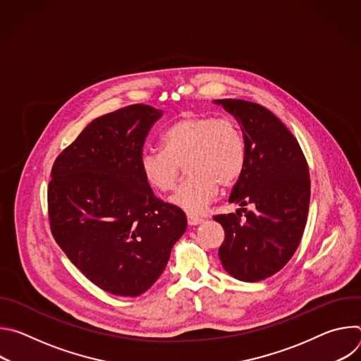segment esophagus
Instances as JSON below:
<instances>
[{
    "instance_id": "1",
    "label": "esophagus",
    "mask_w": 361,
    "mask_h": 361,
    "mask_svg": "<svg viewBox=\"0 0 361 361\" xmlns=\"http://www.w3.org/2000/svg\"><path fill=\"white\" fill-rule=\"evenodd\" d=\"M187 221H188V224H190V226H197V224L202 223L204 220H202V219H200V217H195V216L188 214V216H187Z\"/></svg>"
}]
</instances>
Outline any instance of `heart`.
Instances as JSON below:
<instances>
[{"instance_id":"obj_1","label":"heart","mask_w":361,"mask_h":361,"mask_svg":"<svg viewBox=\"0 0 361 361\" xmlns=\"http://www.w3.org/2000/svg\"><path fill=\"white\" fill-rule=\"evenodd\" d=\"M161 145V149L141 154L142 177L152 190L169 192L176 187L184 164L188 176L171 197V202L191 214L207 209L219 192V185H234L247 163L245 137L233 117L183 116L164 130Z\"/></svg>"}]
</instances>
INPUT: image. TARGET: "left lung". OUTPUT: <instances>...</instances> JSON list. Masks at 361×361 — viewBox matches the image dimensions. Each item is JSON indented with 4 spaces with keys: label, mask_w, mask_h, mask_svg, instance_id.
Listing matches in <instances>:
<instances>
[{
    "label": "left lung",
    "mask_w": 361,
    "mask_h": 361,
    "mask_svg": "<svg viewBox=\"0 0 361 361\" xmlns=\"http://www.w3.org/2000/svg\"><path fill=\"white\" fill-rule=\"evenodd\" d=\"M216 102L235 117L247 142V163L228 198L241 205L244 219L240 210L213 217L226 234L219 255L237 280L260 281L280 271L300 244L310 174L297 138L271 111L245 99ZM248 203L250 212L243 209Z\"/></svg>",
    "instance_id": "8db88e82"
}]
</instances>
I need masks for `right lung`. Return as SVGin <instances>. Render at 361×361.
Wrapping results in <instances>:
<instances>
[{
	"instance_id": "obj_1",
	"label": "right lung",
	"mask_w": 361,
	"mask_h": 361,
	"mask_svg": "<svg viewBox=\"0 0 361 361\" xmlns=\"http://www.w3.org/2000/svg\"><path fill=\"white\" fill-rule=\"evenodd\" d=\"M163 111L133 104L91 121L56 159L48 183L54 240L97 287L137 297L161 276L187 228L145 183L140 157Z\"/></svg>"
}]
</instances>
